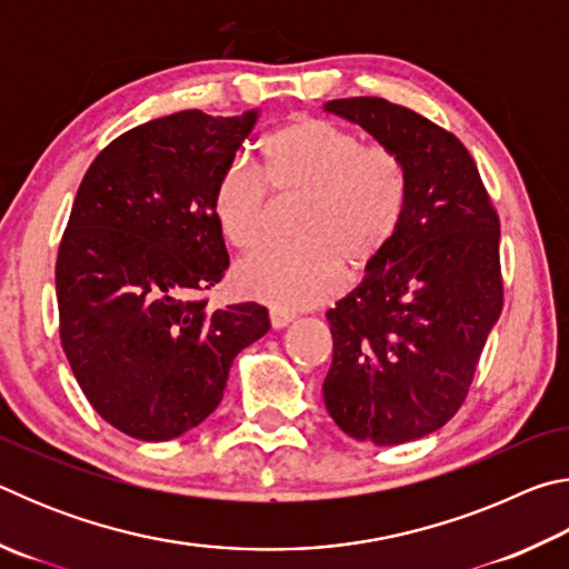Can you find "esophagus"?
Here are the masks:
<instances>
[{
  "mask_svg": "<svg viewBox=\"0 0 569 569\" xmlns=\"http://www.w3.org/2000/svg\"><path fill=\"white\" fill-rule=\"evenodd\" d=\"M268 319H271L273 329H283V326L293 321V313L283 311V308H271V311H268Z\"/></svg>",
  "mask_w": 569,
  "mask_h": 569,
  "instance_id": "1",
  "label": "esophagus"
}]
</instances>
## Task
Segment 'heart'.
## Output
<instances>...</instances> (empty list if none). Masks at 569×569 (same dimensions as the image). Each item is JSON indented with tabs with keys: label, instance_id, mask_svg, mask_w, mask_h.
<instances>
[{
	"label": "heart",
	"instance_id": "b5f03b06",
	"mask_svg": "<svg viewBox=\"0 0 569 569\" xmlns=\"http://www.w3.org/2000/svg\"><path fill=\"white\" fill-rule=\"evenodd\" d=\"M263 170L230 162L213 190V216L233 248H258L271 230L273 198H303L296 246H268L238 266V291L283 311L333 296L346 273L377 266L409 213L411 176L401 152L311 114L283 122L261 142Z\"/></svg>",
	"mask_w": 569,
	"mask_h": 569
}]
</instances>
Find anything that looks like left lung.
<instances>
[{
    "label": "left lung",
    "instance_id": "left-lung-1",
    "mask_svg": "<svg viewBox=\"0 0 569 569\" xmlns=\"http://www.w3.org/2000/svg\"><path fill=\"white\" fill-rule=\"evenodd\" d=\"M407 160L409 213L359 288L326 313L333 361L323 401L336 427L377 447L455 417L505 306L499 216L457 134L383 98L326 104Z\"/></svg>",
    "mask_w": 569,
    "mask_h": 569
}]
</instances>
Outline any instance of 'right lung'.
Masks as SVG:
<instances>
[{"mask_svg":"<svg viewBox=\"0 0 569 569\" xmlns=\"http://www.w3.org/2000/svg\"><path fill=\"white\" fill-rule=\"evenodd\" d=\"M256 112L182 110L122 132L84 172L57 250L60 343L92 409L168 441L223 399L230 363L271 329L261 303L210 308L228 268L213 190Z\"/></svg>","mask_w":569,"mask_h":569,"instance_id":"obj_1","label":"right lung"}]
</instances>
